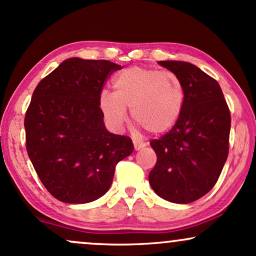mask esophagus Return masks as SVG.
<instances>
[{
	"instance_id": "esophagus-1",
	"label": "esophagus",
	"mask_w": 256,
	"mask_h": 256,
	"mask_svg": "<svg viewBox=\"0 0 256 256\" xmlns=\"http://www.w3.org/2000/svg\"><path fill=\"white\" fill-rule=\"evenodd\" d=\"M134 149H136V150H140V149H142L143 146H146V144H144V143H140V142H136V140H134Z\"/></svg>"
}]
</instances>
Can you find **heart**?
Wrapping results in <instances>:
<instances>
[{
  "label": "heart",
  "instance_id": "1",
  "mask_svg": "<svg viewBox=\"0 0 256 256\" xmlns=\"http://www.w3.org/2000/svg\"><path fill=\"white\" fill-rule=\"evenodd\" d=\"M184 104V88L174 73L128 67L114 78L113 94L100 96V108L112 128L120 130L131 110L134 122L160 134L177 122Z\"/></svg>",
  "mask_w": 256,
  "mask_h": 256
}]
</instances>
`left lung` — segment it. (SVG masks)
Here are the masks:
<instances>
[{"instance_id": "obj_1", "label": "left lung", "mask_w": 256, "mask_h": 256, "mask_svg": "<svg viewBox=\"0 0 256 256\" xmlns=\"http://www.w3.org/2000/svg\"><path fill=\"white\" fill-rule=\"evenodd\" d=\"M184 88V104L173 128L150 146L156 164L149 183L160 198L190 204L212 190L228 155L231 116L218 82L195 64L158 61Z\"/></svg>"}]
</instances>
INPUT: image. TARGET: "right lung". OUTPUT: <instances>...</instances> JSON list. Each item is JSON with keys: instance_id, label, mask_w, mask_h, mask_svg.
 <instances>
[{"instance_id": "right-lung-1", "label": "right lung", "mask_w": 256, "mask_h": 256, "mask_svg": "<svg viewBox=\"0 0 256 256\" xmlns=\"http://www.w3.org/2000/svg\"><path fill=\"white\" fill-rule=\"evenodd\" d=\"M120 64L71 58L44 77L25 114L26 150L46 189L66 204L104 196L120 160L134 152L130 137L106 130L100 96Z\"/></svg>"}]
</instances>
